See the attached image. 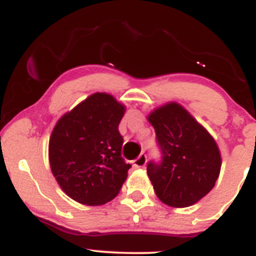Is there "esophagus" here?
I'll use <instances>...</instances> for the list:
<instances>
[{
    "label": "esophagus",
    "mask_w": 256,
    "mask_h": 256,
    "mask_svg": "<svg viewBox=\"0 0 256 256\" xmlns=\"http://www.w3.org/2000/svg\"><path fill=\"white\" fill-rule=\"evenodd\" d=\"M146 155L143 154V152L134 161V166L137 167V168H143V167L146 166Z\"/></svg>",
    "instance_id": "1"
}]
</instances>
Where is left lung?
Listing matches in <instances>:
<instances>
[{
	"label": "left lung",
	"instance_id": "left-lung-1",
	"mask_svg": "<svg viewBox=\"0 0 256 256\" xmlns=\"http://www.w3.org/2000/svg\"><path fill=\"white\" fill-rule=\"evenodd\" d=\"M154 126L160 161L146 172L155 194L171 207H188L213 189L222 158L216 140L178 104H167L148 116Z\"/></svg>",
	"mask_w": 256,
	"mask_h": 256
}]
</instances>
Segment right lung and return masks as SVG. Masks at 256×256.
<instances>
[{
    "label": "right lung",
    "instance_id": "add662e5",
    "mask_svg": "<svg viewBox=\"0 0 256 256\" xmlns=\"http://www.w3.org/2000/svg\"><path fill=\"white\" fill-rule=\"evenodd\" d=\"M125 107L96 92L58 122L49 140V162L70 198L88 206L104 204L118 195L130 164L122 156L118 130Z\"/></svg>",
    "mask_w": 256,
    "mask_h": 256
}]
</instances>
